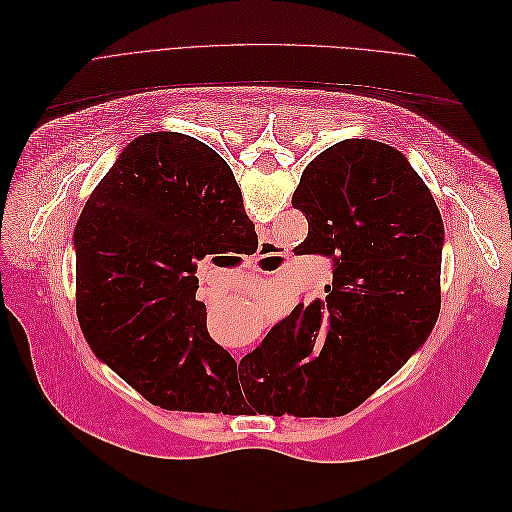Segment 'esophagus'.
I'll return each instance as SVG.
<instances>
[{
    "mask_svg": "<svg viewBox=\"0 0 512 512\" xmlns=\"http://www.w3.org/2000/svg\"><path fill=\"white\" fill-rule=\"evenodd\" d=\"M232 354H235V359H241V350H232Z\"/></svg>",
    "mask_w": 512,
    "mask_h": 512,
    "instance_id": "34e87169",
    "label": "esophagus"
}]
</instances>
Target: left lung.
I'll return each mask as SVG.
<instances>
[{
	"label": "left lung",
	"instance_id": "8db88e82",
	"mask_svg": "<svg viewBox=\"0 0 512 512\" xmlns=\"http://www.w3.org/2000/svg\"><path fill=\"white\" fill-rule=\"evenodd\" d=\"M292 207L309 224L297 252L331 258L333 288L294 307L243 356L237 401L245 406V394L277 416H342L436 324L444 224L404 153L367 138H346L309 162Z\"/></svg>",
	"mask_w": 512,
	"mask_h": 512
}]
</instances>
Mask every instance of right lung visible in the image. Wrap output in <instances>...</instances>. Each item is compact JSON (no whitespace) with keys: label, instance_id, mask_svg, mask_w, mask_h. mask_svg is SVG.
<instances>
[{"label":"right lung","instance_id":"obj_1","mask_svg":"<svg viewBox=\"0 0 512 512\" xmlns=\"http://www.w3.org/2000/svg\"><path fill=\"white\" fill-rule=\"evenodd\" d=\"M256 237L228 164L179 132L132 141L74 230L87 342L153 406L232 412L237 361L207 331L196 265Z\"/></svg>","mask_w":512,"mask_h":512}]
</instances>
